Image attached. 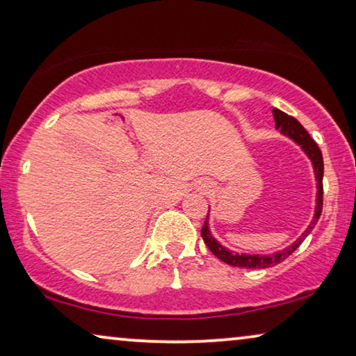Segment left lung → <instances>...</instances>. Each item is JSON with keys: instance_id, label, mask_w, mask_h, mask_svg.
I'll list each match as a JSON object with an SVG mask.
<instances>
[{"instance_id": "left-lung-1", "label": "left lung", "mask_w": 356, "mask_h": 356, "mask_svg": "<svg viewBox=\"0 0 356 356\" xmlns=\"http://www.w3.org/2000/svg\"><path fill=\"white\" fill-rule=\"evenodd\" d=\"M273 116H274V123H276V129H279L284 136L291 138L292 141L298 143V145L302 147V151L309 156V159L312 161L314 165V172H316V181H317V205H316V213H314L312 222L309 223L307 230H305L302 235H300L298 240L292 243L291 246L287 248L276 251L273 254H246V253H233V251L227 250L225 246L220 245V243L211 236L210 228H209V213H207L205 223L202 227V238H204L205 245L209 246V250L217 256L218 259H222L223 263L230 264V266L235 268H250V269H261V268H271L276 266V264L284 261L287 256H291L296 250L299 248V245L305 240V236L309 235L310 232L314 230L318 218H321L322 213V204H323V186H322V179H323V159H322V152L318 149V146L316 145L310 134L305 131V128L299 123L294 116H289L284 111L277 110L274 108L273 110ZM210 210V209H209Z\"/></svg>"}]
</instances>
